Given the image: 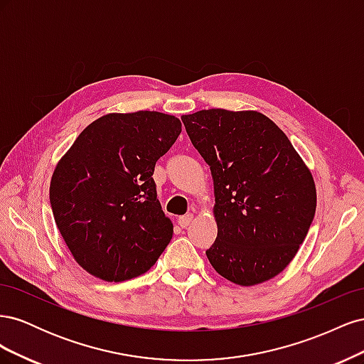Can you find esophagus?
<instances>
[{
    "mask_svg": "<svg viewBox=\"0 0 364 364\" xmlns=\"http://www.w3.org/2000/svg\"><path fill=\"white\" fill-rule=\"evenodd\" d=\"M193 218H194V215H193V214H185V215L179 217L178 223L181 225V228H186V226H188V225L193 222Z\"/></svg>",
    "mask_w": 364,
    "mask_h": 364,
    "instance_id": "1",
    "label": "esophagus"
}]
</instances>
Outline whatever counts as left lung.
Masks as SVG:
<instances>
[{
	"label": "left lung",
	"instance_id": "1",
	"mask_svg": "<svg viewBox=\"0 0 364 364\" xmlns=\"http://www.w3.org/2000/svg\"><path fill=\"white\" fill-rule=\"evenodd\" d=\"M182 121L214 181L217 238L206 250L209 262L243 287L274 278L294 258L314 218L310 168L261 112L208 109Z\"/></svg>",
	"mask_w": 364,
	"mask_h": 364
}]
</instances>
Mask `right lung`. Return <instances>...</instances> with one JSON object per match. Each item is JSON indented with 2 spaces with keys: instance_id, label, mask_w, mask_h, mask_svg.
I'll return each instance as SVG.
<instances>
[{
  "instance_id": "add662e5",
  "label": "right lung",
  "mask_w": 364,
  "mask_h": 364,
  "mask_svg": "<svg viewBox=\"0 0 364 364\" xmlns=\"http://www.w3.org/2000/svg\"><path fill=\"white\" fill-rule=\"evenodd\" d=\"M182 132L156 111L107 114L87 126L50 182L54 222L79 266L121 282L146 273L173 237L156 199V161Z\"/></svg>"
}]
</instances>
